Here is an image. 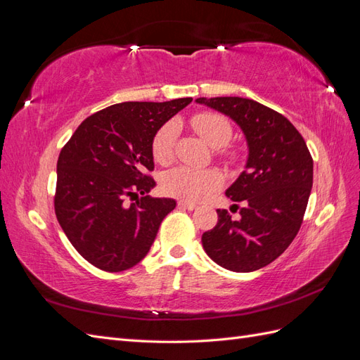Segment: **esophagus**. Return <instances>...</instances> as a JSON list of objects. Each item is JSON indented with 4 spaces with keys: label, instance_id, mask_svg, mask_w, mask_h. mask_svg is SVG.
<instances>
[{
    "label": "esophagus",
    "instance_id": "esophagus-1",
    "mask_svg": "<svg viewBox=\"0 0 360 360\" xmlns=\"http://www.w3.org/2000/svg\"><path fill=\"white\" fill-rule=\"evenodd\" d=\"M179 207H181V209H186V210L197 209V205H195L193 202H189V201H179Z\"/></svg>",
    "mask_w": 360,
    "mask_h": 360
}]
</instances>
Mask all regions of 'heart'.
<instances>
[{"mask_svg":"<svg viewBox=\"0 0 360 360\" xmlns=\"http://www.w3.org/2000/svg\"><path fill=\"white\" fill-rule=\"evenodd\" d=\"M191 123L207 144L217 148L224 147L231 138V126L222 115L213 112H200L192 117ZM177 138V124L168 122L155 135L153 156L159 163H168L174 155V144ZM222 176L214 169H195L180 165L165 172L162 179V188L172 197L201 201L221 186Z\"/></svg>","mask_w":360,"mask_h":360,"instance_id":"1","label":"heart"}]
</instances>
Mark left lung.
<instances>
[{
    "mask_svg": "<svg viewBox=\"0 0 360 360\" xmlns=\"http://www.w3.org/2000/svg\"><path fill=\"white\" fill-rule=\"evenodd\" d=\"M195 102L230 117L248 146L245 171L225 191L231 201L243 202L240 219L217 210L219 219L202 234V248L224 269L258 270L284 252L300 230L312 189L309 150L284 115L252 99L200 97Z\"/></svg>",
    "mask_w": 360,
    "mask_h": 360,
    "instance_id": "8db88e82",
    "label": "left lung"
}]
</instances>
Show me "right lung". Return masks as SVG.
<instances>
[{
  "label": "right lung",
  "mask_w": 360,
  "mask_h": 360,
  "mask_svg": "<svg viewBox=\"0 0 360 360\" xmlns=\"http://www.w3.org/2000/svg\"><path fill=\"white\" fill-rule=\"evenodd\" d=\"M192 97L123 102L85 118L57 162L56 214L73 248L105 271L134 267L153 245L176 200L150 198L153 139ZM141 193L143 197L139 198ZM132 198L136 202L126 205Z\"/></svg>",
  "instance_id": "1"
}]
</instances>
